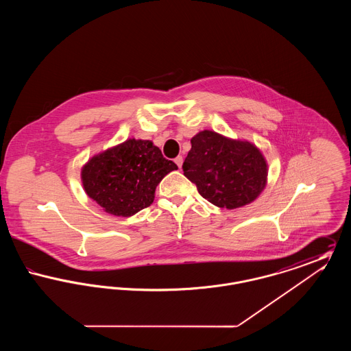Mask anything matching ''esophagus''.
Instances as JSON below:
<instances>
[{"instance_id": "obj_1", "label": "esophagus", "mask_w": 351, "mask_h": 351, "mask_svg": "<svg viewBox=\"0 0 351 351\" xmlns=\"http://www.w3.org/2000/svg\"><path fill=\"white\" fill-rule=\"evenodd\" d=\"M175 163L178 165V167L182 168V166H183V156H178V158L175 159Z\"/></svg>"}]
</instances>
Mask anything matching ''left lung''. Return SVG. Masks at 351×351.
Segmentation results:
<instances>
[{
	"label": "left lung",
	"mask_w": 351,
	"mask_h": 351,
	"mask_svg": "<svg viewBox=\"0 0 351 351\" xmlns=\"http://www.w3.org/2000/svg\"><path fill=\"white\" fill-rule=\"evenodd\" d=\"M191 143L183 163L184 175L213 205L241 208L255 200L266 188L267 160L254 143L213 130L196 134Z\"/></svg>",
	"instance_id": "8db88e82"
}]
</instances>
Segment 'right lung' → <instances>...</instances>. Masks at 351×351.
I'll return each mask as SVG.
<instances>
[{"instance_id":"1","label":"right lung","mask_w":351,"mask_h":351,"mask_svg":"<svg viewBox=\"0 0 351 351\" xmlns=\"http://www.w3.org/2000/svg\"><path fill=\"white\" fill-rule=\"evenodd\" d=\"M175 169L151 141L130 138L93 155L82 168V183L106 213L130 217L150 206L158 184Z\"/></svg>"}]
</instances>
